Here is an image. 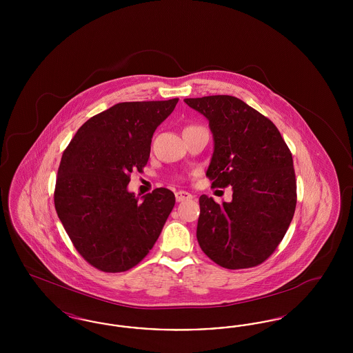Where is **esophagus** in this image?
Wrapping results in <instances>:
<instances>
[{
	"label": "esophagus",
	"mask_w": 353,
	"mask_h": 353,
	"mask_svg": "<svg viewBox=\"0 0 353 353\" xmlns=\"http://www.w3.org/2000/svg\"><path fill=\"white\" fill-rule=\"evenodd\" d=\"M176 201L177 202H183L185 200H190L193 196L190 194V193H188V192H185V190H179V192H176Z\"/></svg>",
	"instance_id": "34e87169"
}]
</instances>
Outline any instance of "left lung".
Wrapping results in <instances>:
<instances>
[{"label": "left lung", "instance_id": "obj_1", "mask_svg": "<svg viewBox=\"0 0 353 353\" xmlns=\"http://www.w3.org/2000/svg\"><path fill=\"white\" fill-rule=\"evenodd\" d=\"M209 120L214 152L206 176L233 188L232 202L200 197L197 241L225 269L265 262L283 239L296 206L292 154L275 124L230 95L185 99Z\"/></svg>", "mask_w": 353, "mask_h": 353}]
</instances>
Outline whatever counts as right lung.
<instances>
[{
    "mask_svg": "<svg viewBox=\"0 0 353 353\" xmlns=\"http://www.w3.org/2000/svg\"><path fill=\"white\" fill-rule=\"evenodd\" d=\"M177 101L118 103L88 119L62 154L55 210L74 248L95 269H132L163 230L173 192L157 188L139 200L127 185L132 170L147 165L153 132Z\"/></svg>",
    "mask_w": 353,
    "mask_h": 353,
    "instance_id": "1",
    "label": "right lung"
}]
</instances>
